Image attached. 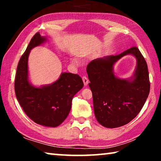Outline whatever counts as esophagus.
<instances>
[{
    "label": "esophagus",
    "instance_id": "esophagus-1",
    "mask_svg": "<svg viewBox=\"0 0 161 161\" xmlns=\"http://www.w3.org/2000/svg\"><path fill=\"white\" fill-rule=\"evenodd\" d=\"M82 80H83V82H84V86H86L87 84H89L88 79H87V77H85V76H84V77H82Z\"/></svg>",
    "mask_w": 161,
    "mask_h": 161
}]
</instances>
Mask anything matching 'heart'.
Instances as JSON below:
<instances>
[{"instance_id": "1", "label": "heart", "mask_w": 161, "mask_h": 161, "mask_svg": "<svg viewBox=\"0 0 161 161\" xmlns=\"http://www.w3.org/2000/svg\"><path fill=\"white\" fill-rule=\"evenodd\" d=\"M72 62H74V63H77V62H76V61L75 60V59H73V60H72Z\"/></svg>"}]
</instances>
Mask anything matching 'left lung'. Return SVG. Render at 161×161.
I'll return each mask as SVG.
<instances>
[{"label": "left lung", "instance_id": "obj_1", "mask_svg": "<svg viewBox=\"0 0 161 161\" xmlns=\"http://www.w3.org/2000/svg\"><path fill=\"white\" fill-rule=\"evenodd\" d=\"M127 54L137 61L135 75L128 80L116 78L113 64ZM94 114L103 126L117 128L129 124L143 108L150 92L148 65L138 47H132L118 55L94 59L86 67Z\"/></svg>", "mask_w": 161, "mask_h": 161}]
</instances>
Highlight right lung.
<instances>
[{
	"label": "right lung",
	"instance_id": "1",
	"mask_svg": "<svg viewBox=\"0 0 161 161\" xmlns=\"http://www.w3.org/2000/svg\"><path fill=\"white\" fill-rule=\"evenodd\" d=\"M47 41L40 32L35 34L18 62L15 79L16 97L26 115L37 124L56 127L69 114L75 95L84 83L78 75L62 73L50 85L35 87L28 80V56L32 48Z\"/></svg>",
	"mask_w": 161,
	"mask_h": 161
}]
</instances>
